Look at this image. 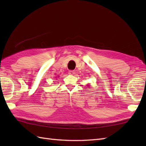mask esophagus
I'll list each match as a JSON object with an SVG mask.
<instances>
[{"mask_svg": "<svg viewBox=\"0 0 146 146\" xmlns=\"http://www.w3.org/2000/svg\"><path fill=\"white\" fill-rule=\"evenodd\" d=\"M68 73H69L70 75H73L75 73V71H74V70H70V71H69V72H68Z\"/></svg>", "mask_w": 146, "mask_h": 146, "instance_id": "obj_1", "label": "esophagus"}]
</instances>
